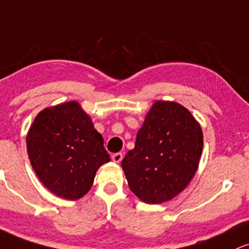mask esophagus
Returning <instances> with one entry per match:
<instances>
[{
	"label": "esophagus",
	"mask_w": 249,
	"mask_h": 249,
	"mask_svg": "<svg viewBox=\"0 0 249 249\" xmlns=\"http://www.w3.org/2000/svg\"><path fill=\"white\" fill-rule=\"evenodd\" d=\"M123 160V153H115L112 154V161L116 163H119Z\"/></svg>",
	"instance_id": "1"
}]
</instances>
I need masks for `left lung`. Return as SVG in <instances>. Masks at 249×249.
<instances>
[{
    "instance_id": "left-lung-1",
    "label": "left lung",
    "mask_w": 249,
    "mask_h": 249,
    "mask_svg": "<svg viewBox=\"0 0 249 249\" xmlns=\"http://www.w3.org/2000/svg\"><path fill=\"white\" fill-rule=\"evenodd\" d=\"M202 149V128L189 110L176 102L157 101L122 168L137 197L147 204H160L189 184Z\"/></svg>"
}]
</instances>
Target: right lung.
<instances>
[{
	"instance_id": "right-lung-1",
	"label": "right lung",
	"mask_w": 249,
	"mask_h": 249,
	"mask_svg": "<svg viewBox=\"0 0 249 249\" xmlns=\"http://www.w3.org/2000/svg\"><path fill=\"white\" fill-rule=\"evenodd\" d=\"M103 138L77 102L40 111L26 136L30 162L41 183L56 196L79 199L110 157Z\"/></svg>"
}]
</instances>
